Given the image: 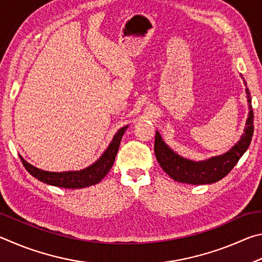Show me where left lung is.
Wrapping results in <instances>:
<instances>
[{"instance_id":"obj_1","label":"left lung","mask_w":262,"mask_h":262,"mask_svg":"<svg viewBox=\"0 0 262 262\" xmlns=\"http://www.w3.org/2000/svg\"><path fill=\"white\" fill-rule=\"evenodd\" d=\"M246 85V82L244 81ZM246 97L248 103V118L246 120V127L244 134L233 147L228 152L220 156L211 157L201 162H194L190 159L184 158L176 154L171 148H168L165 142L163 141L161 134L156 132L155 136V155L159 165L172 179L179 183L203 185L212 184L224 178L233 166L238 163L239 159L250 147L252 136H253V111H252L251 94L246 86Z\"/></svg>"}]
</instances>
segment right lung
<instances>
[{
  "instance_id": "add662e5",
  "label": "right lung",
  "mask_w": 262,
  "mask_h": 262,
  "mask_svg": "<svg viewBox=\"0 0 262 262\" xmlns=\"http://www.w3.org/2000/svg\"><path fill=\"white\" fill-rule=\"evenodd\" d=\"M128 125L120 128L117 134L114 135L112 142H111L108 148L105 150L104 154L99 157L98 161H96L92 165L83 168L81 171H66V172H50L43 171L40 168L31 165L25 159L20 157V161L23 163L24 167L29 173L37 178L42 183L57 186V187L63 188H84L89 186L98 184L104 177L108 173V171L112 167L115 156H117L119 145L123 134H125Z\"/></svg>"
}]
</instances>
